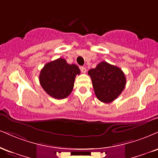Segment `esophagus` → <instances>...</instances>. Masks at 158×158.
<instances>
[{"instance_id":"obj_1","label":"esophagus","mask_w":158,"mask_h":158,"mask_svg":"<svg viewBox=\"0 0 158 158\" xmlns=\"http://www.w3.org/2000/svg\"><path fill=\"white\" fill-rule=\"evenodd\" d=\"M80 69H81V71L82 72V73H86V71H87V69L86 68H85V67H81L80 68Z\"/></svg>"}]
</instances>
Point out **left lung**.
Instances as JSON below:
<instances>
[{
    "instance_id": "obj_1",
    "label": "left lung",
    "mask_w": 158,
    "mask_h": 158,
    "mask_svg": "<svg viewBox=\"0 0 158 158\" xmlns=\"http://www.w3.org/2000/svg\"><path fill=\"white\" fill-rule=\"evenodd\" d=\"M95 94L99 101L110 103L119 96L125 88L126 77L121 68L102 62L88 71Z\"/></svg>"
}]
</instances>
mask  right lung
I'll return each mask as SVG.
<instances>
[{
    "instance_id": "1",
    "label": "right lung",
    "mask_w": 158,
    "mask_h": 158,
    "mask_svg": "<svg viewBox=\"0 0 158 158\" xmlns=\"http://www.w3.org/2000/svg\"><path fill=\"white\" fill-rule=\"evenodd\" d=\"M79 74L80 70L77 65L59 58L45 64L40 73V83L49 96L62 99L71 94L76 76Z\"/></svg>"
}]
</instances>
